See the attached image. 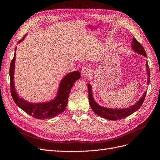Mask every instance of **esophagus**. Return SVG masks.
Returning a JSON list of instances; mask_svg holds the SVG:
<instances>
[{
	"label": "esophagus",
	"mask_w": 160,
	"mask_h": 160,
	"mask_svg": "<svg viewBox=\"0 0 160 160\" xmlns=\"http://www.w3.org/2000/svg\"><path fill=\"white\" fill-rule=\"evenodd\" d=\"M90 72H91V69L89 67H83V68H82L81 76L85 78V77H87L88 76H89Z\"/></svg>",
	"instance_id": "obj_1"
}]
</instances>
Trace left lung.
Returning <instances> with one entry per match:
<instances>
[{"label": "left lung", "instance_id": "obj_1", "mask_svg": "<svg viewBox=\"0 0 160 160\" xmlns=\"http://www.w3.org/2000/svg\"><path fill=\"white\" fill-rule=\"evenodd\" d=\"M132 47L133 50H134L135 52H137L139 54H141L143 55L144 57H147L146 52L145 51L144 48L143 46L140 44V43L136 40V38L133 37L132 39ZM146 70H147V74L148 76V85L149 83V78H150V71L149 65L148 63V61L146 62ZM88 95H89V104L91 108L94 112L98 115L99 116H101L105 119H107L109 120H118V119H122L123 118H125L128 116L130 115L131 114L133 113L135 111H136L142 105L145 98L146 95V92L144 93L143 96L138 101V102L135 105L131 106L129 108H125V109H109L101 107V106L99 105L94 101L93 95H92L91 92V87L89 84L88 85Z\"/></svg>", "mask_w": 160, "mask_h": 160}]
</instances>
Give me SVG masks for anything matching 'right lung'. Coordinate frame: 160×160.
<instances>
[{"label":"right lung","instance_id":"1","mask_svg":"<svg viewBox=\"0 0 160 160\" xmlns=\"http://www.w3.org/2000/svg\"><path fill=\"white\" fill-rule=\"evenodd\" d=\"M25 37V35L21 40H19L18 43L21 42L24 39ZM14 61H15V52H14V57L11 61L10 70H9L11 93L14 103L25 112L38 119L52 118L63 112L67 107V100H68L71 89L75 83V82L80 78L81 75L79 71L70 72L62 79L59 85V91H58L57 96L50 102L31 103L22 98H19L16 93L13 81Z\"/></svg>","mask_w":160,"mask_h":160}]
</instances>
